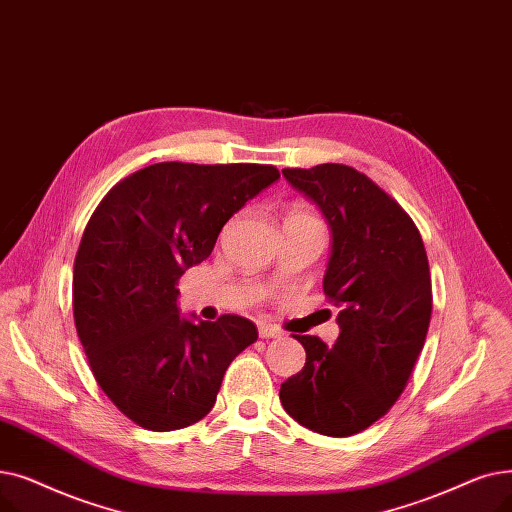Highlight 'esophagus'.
Wrapping results in <instances>:
<instances>
[{
  "label": "esophagus",
  "mask_w": 512,
  "mask_h": 512,
  "mask_svg": "<svg viewBox=\"0 0 512 512\" xmlns=\"http://www.w3.org/2000/svg\"><path fill=\"white\" fill-rule=\"evenodd\" d=\"M258 335H260L262 339H271V337H281L283 333H281L277 327H273V325H260V327H258Z\"/></svg>",
  "instance_id": "esophagus-1"
}]
</instances>
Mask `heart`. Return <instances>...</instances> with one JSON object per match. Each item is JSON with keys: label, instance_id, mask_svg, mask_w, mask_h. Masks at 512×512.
I'll list each match as a JSON object with an SVG mask.
<instances>
[{"label": "heart", "instance_id": "obj_1", "mask_svg": "<svg viewBox=\"0 0 512 512\" xmlns=\"http://www.w3.org/2000/svg\"><path fill=\"white\" fill-rule=\"evenodd\" d=\"M287 218H312V214L308 210H304L302 206H294V208L289 210Z\"/></svg>", "mask_w": 512, "mask_h": 512}]
</instances>
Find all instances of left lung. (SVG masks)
I'll return each instance as SVG.
<instances>
[{"label":"left lung","mask_w":512,"mask_h":512,"mask_svg":"<svg viewBox=\"0 0 512 512\" xmlns=\"http://www.w3.org/2000/svg\"><path fill=\"white\" fill-rule=\"evenodd\" d=\"M283 177L325 214L333 248L323 289L339 308L327 346L296 335L304 369L281 383V404L310 431L348 437L396 404L425 346L431 275L421 233L402 206L346 164L283 168Z\"/></svg>","instance_id":"left-lung-1"}]
</instances>
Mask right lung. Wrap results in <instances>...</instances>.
I'll return each instance as SVG.
<instances>
[{
  "label": "right lung",
  "mask_w": 512,
  "mask_h": 512,
  "mask_svg": "<svg viewBox=\"0 0 512 512\" xmlns=\"http://www.w3.org/2000/svg\"><path fill=\"white\" fill-rule=\"evenodd\" d=\"M277 179L271 164L158 162L116 183L91 214L72 314L97 385L139 427L175 431L204 419L233 358L258 339L237 314L183 319L177 283Z\"/></svg>",
  "instance_id": "1"
}]
</instances>
